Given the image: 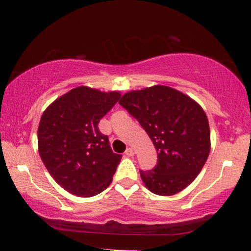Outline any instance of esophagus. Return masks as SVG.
Returning a JSON list of instances; mask_svg holds the SVG:
<instances>
[{"instance_id":"34e87169","label":"esophagus","mask_w":251,"mask_h":251,"mask_svg":"<svg viewBox=\"0 0 251 251\" xmlns=\"http://www.w3.org/2000/svg\"><path fill=\"white\" fill-rule=\"evenodd\" d=\"M126 156H133V155H135V152H133L132 149L128 147V149H126Z\"/></svg>"}]
</instances>
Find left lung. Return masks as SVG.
Instances as JSON below:
<instances>
[{"mask_svg": "<svg viewBox=\"0 0 251 251\" xmlns=\"http://www.w3.org/2000/svg\"><path fill=\"white\" fill-rule=\"evenodd\" d=\"M119 104L137 119L157 152L154 169L140 170L145 186L163 197L186 188L200 174L210 152V129L201 106L166 85L129 91Z\"/></svg>", "mask_w": 251, "mask_h": 251, "instance_id": "obj_1", "label": "left lung"}]
</instances>
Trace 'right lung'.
<instances>
[{
  "label": "right lung",
  "instance_id": "add662e5",
  "mask_svg": "<svg viewBox=\"0 0 251 251\" xmlns=\"http://www.w3.org/2000/svg\"><path fill=\"white\" fill-rule=\"evenodd\" d=\"M119 91L77 87L57 98L41 116L39 153L64 190L90 198L112 183L122 155L113 153L98 123L118 102Z\"/></svg>",
  "mask_w": 251,
  "mask_h": 251
}]
</instances>
